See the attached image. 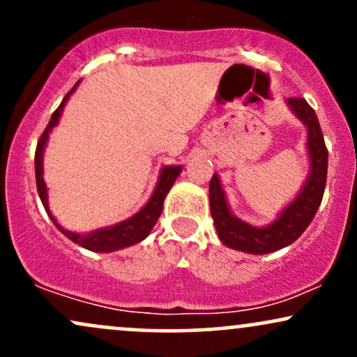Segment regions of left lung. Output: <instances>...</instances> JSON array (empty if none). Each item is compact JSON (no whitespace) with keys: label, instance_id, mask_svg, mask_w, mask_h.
<instances>
[{"label":"left lung","instance_id":"1","mask_svg":"<svg viewBox=\"0 0 357 357\" xmlns=\"http://www.w3.org/2000/svg\"><path fill=\"white\" fill-rule=\"evenodd\" d=\"M287 107L307 129V154L309 174L289 204L278 211L277 218L264 227H255L233 215L220 176L213 174L210 181V210L220 240L228 248L252 255H265L292 245L321 206L327 178V147L314 109L305 99H287Z\"/></svg>","mask_w":357,"mask_h":357}]
</instances>
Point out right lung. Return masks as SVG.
<instances>
[{
    "label": "right lung",
    "mask_w": 357,
    "mask_h": 357,
    "mask_svg": "<svg viewBox=\"0 0 357 357\" xmlns=\"http://www.w3.org/2000/svg\"><path fill=\"white\" fill-rule=\"evenodd\" d=\"M79 84L80 82H77V84L73 85L70 92L63 97V100H61L59 109L52 114L50 122H48L47 129H45V132L42 134V137H40L38 141V146H36V153H35L36 190H38L40 199H42L45 211L48 213V216H50L53 225H55V227L59 228V230L63 233L68 240H72L73 243L80 245V247L90 250V252H97V253L117 252V250L132 247V245H136L139 241L147 238V235H149L151 230L154 228L155 221H158L159 216H161L166 195L169 192L171 186H173L176 179H178L179 173L183 171V166H162L151 198L147 199L144 206H142L136 215L130 216V218L121 221V223L110 225V227H105V228H97V230H92L87 233L70 231L67 230V228L61 227L59 221H56L55 216L52 215L50 206H48V190L43 179V153L53 127H56V124H59L65 104H67L68 99H70L72 93L75 92V89L79 87Z\"/></svg>",
    "instance_id": "1"
}]
</instances>
